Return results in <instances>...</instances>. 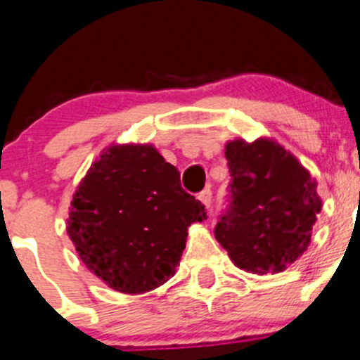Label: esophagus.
Wrapping results in <instances>:
<instances>
[{
	"instance_id": "obj_1",
	"label": "esophagus",
	"mask_w": 360,
	"mask_h": 360,
	"mask_svg": "<svg viewBox=\"0 0 360 360\" xmlns=\"http://www.w3.org/2000/svg\"><path fill=\"white\" fill-rule=\"evenodd\" d=\"M198 200L207 207V209H210V205H212V190L210 188H205L203 191H200Z\"/></svg>"
}]
</instances>
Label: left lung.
<instances>
[{
    "instance_id": "obj_1",
    "label": "left lung",
    "mask_w": 360,
    "mask_h": 360,
    "mask_svg": "<svg viewBox=\"0 0 360 360\" xmlns=\"http://www.w3.org/2000/svg\"><path fill=\"white\" fill-rule=\"evenodd\" d=\"M231 174L215 238L240 269L281 272L310 243L319 195L310 174L278 143L234 139L226 145Z\"/></svg>"
}]
</instances>
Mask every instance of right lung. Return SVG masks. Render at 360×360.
<instances>
[{"label": "right lung", "mask_w": 360, "mask_h": 360, "mask_svg": "<svg viewBox=\"0 0 360 360\" xmlns=\"http://www.w3.org/2000/svg\"><path fill=\"white\" fill-rule=\"evenodd\" d=\"M205 205L181 186L179 170L151 145L100 155L70 202L69 233L91 272L120 293H145L174 274L188 226Z\"/></svg>", "instance_id": "add662e5"}]
</instances>
